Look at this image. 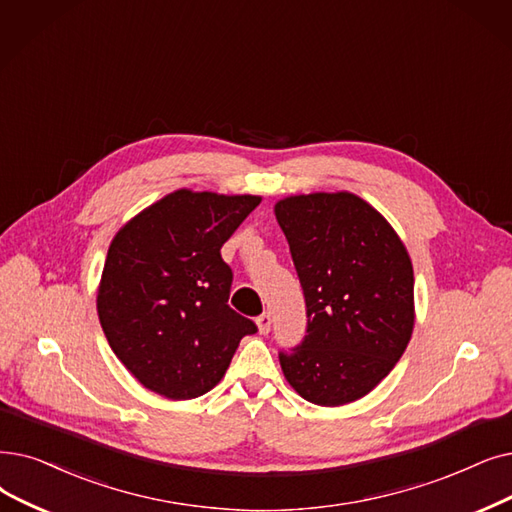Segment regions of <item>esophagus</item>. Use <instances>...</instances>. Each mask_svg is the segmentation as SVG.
Returning <instances> with one entry per match:
<instances>
[{"label": "esophagus", "mask_w": 512, "mask_h": 512, "mask_svg": "<svg viewBox=\"0 0 512 512\" xmlns=\"http://www.w3.org/2000/svg\"><path fill=\"white\" fill-rule=\"evenodd\" d=\"M257 326H259L261 335H268V332L272 330V314H270V311H265V314H261L257 318Z\"/></svg>", "instance_id": "34e87169"}]
</instances>
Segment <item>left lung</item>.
Segmentation results:
<instances>
[{"label": "left lung", "instance_id": "left-lung-1", "mask_svg": "<svg viewBox=\"0 0 512 512\" xmlns=\"http://www.w3.org/2000/svg\"><path fill=\"white\" fill-rule=\"evenodd\" d=\"M303 288V341L280 351L291 387L343 406L393 370L414 328V270L387 219L351 192L288 196L274 207Z\"/></svg>", "mask_w": 512, "mask_h": 512}]
</instances>
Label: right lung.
Here are the masks:
<instances>
[{"mask_svg":"<svg viewBox=\"0 0 512 512\" xmlns=\"http://www.w3.org/2000/svg\"><path fill=\"white\" fill-rule=\"evenodd\" d=\"M259 196L177 190L117 232L98 288L110 349L150 391L192 399L226 374L257 326L228 305L232 270L221 247Z\"/></svg>","mask_w":512,"mask_h":512,"instance_id":"obj_1","label":"right lung"}]
</instances>
